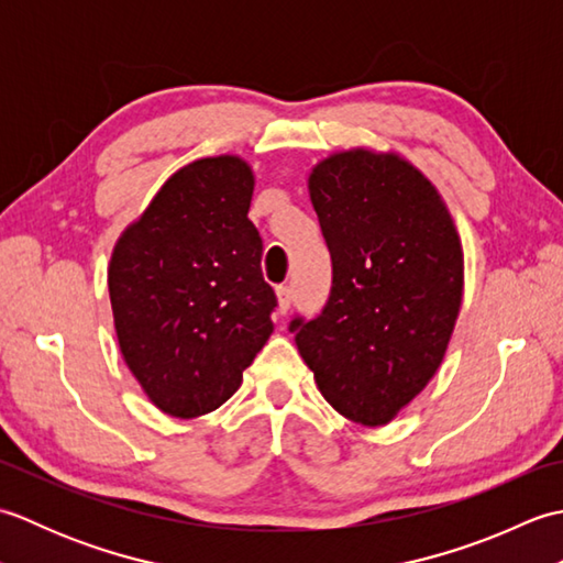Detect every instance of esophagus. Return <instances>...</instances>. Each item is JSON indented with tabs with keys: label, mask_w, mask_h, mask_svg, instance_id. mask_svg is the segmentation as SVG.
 I'll return each mask as SVG.
<instances>
[{
	"label": "esophagus",
	"mask_w": 563,
	"mask_h": 563,
	"mask_svg": "<svg viewBox=\"0 0 563 563\" xmlns=\"http://www.w3.org/2000/svg\"><path fill=\"white\" fill-rule=\"evenodd\" d=\"M275 297H278V312L285 314L290 309V302H292V290L288 288V285H280V288H275Z\"/></svg>",
	"instance_id": "obj_1"
}]
</instances>
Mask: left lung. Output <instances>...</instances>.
<instances>
[{
  "mask_svg": "<svg viewBox=\"0 0 563 563\" xmlns=\"http://www.w3.org/2000/svg\"><path fill=\"white\" fill-rule=\"evenodd\" d=\"M307 188L331 251V295L295 319V343L333 409L387 426L448 353L464 251L448 202L399 152L351 147L319 159Z\"/></svg>",
  "mask_w": 563,
  "mask_h": 563,
  "instance_id": "1",
  "label": "left lung"
}]
</instances>
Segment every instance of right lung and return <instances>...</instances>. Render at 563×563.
<instances>
[{
	"instance_id": "1",
	"label": "right lung",
	"mask_w": 563,
	"mask_h": 563,
	"mask_svg": "<svg viewBox=\"0 0 563 563\" xmlns=\"http://www.w3.org/2000/svg\"><path fill=\"white\" fill-rule=\"evenodd\" d=\"M254 186L239 154L190 162L113 246L118 345L147 399L174 418L222 406L273 333L275 295L249 220Z\"/></svg>"
}]
</instances>
